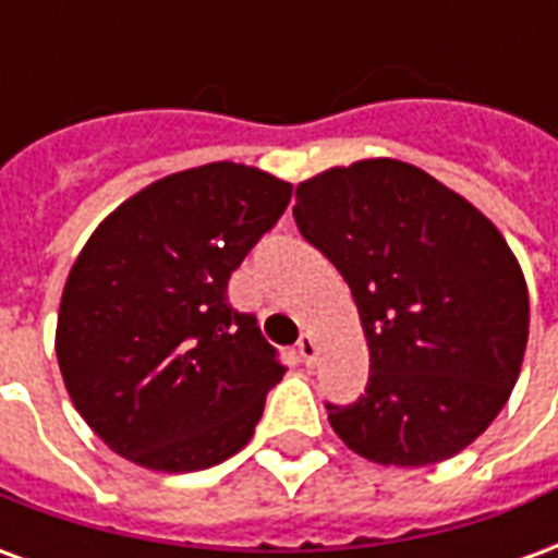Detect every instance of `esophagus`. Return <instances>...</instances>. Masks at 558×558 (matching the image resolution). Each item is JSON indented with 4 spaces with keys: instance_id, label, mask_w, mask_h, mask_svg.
I'll use <instances>...</instances> for the list:
<instances>
[{
    "instance_id": "1",
    "label": "esophagus",
    "mask_w": 558,
    "mask_h": 558,
    "mask_svg": "<svg viewBox=\"0 0 558 558\" xmlns=\"http://www.w3.org/2000/svg\"><path fill=\"white\" fill-rule=\"evenodd\" d=\"M299 355H302L304 364H314L316 362V340L311 338V335H302V340H299Z\"/></svg>"
}]
</instances>
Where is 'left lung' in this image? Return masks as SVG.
Segmentation results:
<instances>
[{
	"label": "left lung",
	"instance_id": "obj_1",
	"mask_svg": "<svg viewBox=\"0 0 558 558\" xmlns=\"http://www.w3.org/2000/svg\"><path fill=\"white\" fill-rule=\"evenodd\" d=\"M292 218L350 283L371 379L326 403L355 454L383 466L454 457L499 415L523 364L529 292L502 232L412 163L331 167L295 187Z\"/></svg>",
	"mask_w": 558,
	"mask_h": 558
}]
</instances>
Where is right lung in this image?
<instances>
[{
	"label": "right lung",
	"instance_id": "add662e5",
	"mask_svg": "<svg viewBox=\"0 0 558 558\" xmlns=\"http://www.w3.org/2000/svg\"><path fill=\"white\" fill-rule=\"evenodd\" d=\"M290 196V182L218 160L151 182L92 232L62 292L56 355L116 454L196 472L251 442L287 367L227 283Z\"/></svg>",
	"mask_w": 558,
	"mask_h": 558
}]
</instances>
